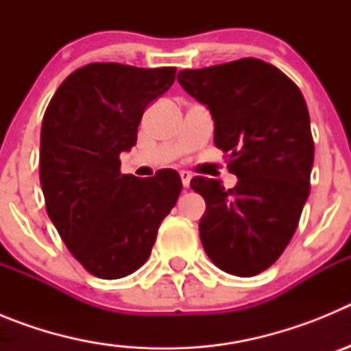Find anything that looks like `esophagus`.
<instances>
[{
  "mask_svg": "<svg viewBox=\"0 0 351 351\" xmlns=\"http://www.w3.org/2000/svg\"><path fill=\"white\" fill-rule=\"evenodd\" d=\"M181 181H182V186H184V188H190L191 173L186 172V170H182V172H181Z\"/></svg>",
  "mask_w": 351,
  "mask_h": 351,
  "instance_id": "esophagus-1",
  "label": "esophagus"
}]
</instances>
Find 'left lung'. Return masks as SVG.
Masks as SVG:
<instances>
[{
	"label": "left lung",
	"instance_id": "obj_1",
	"mask_svg": "<svg viewBox=\"0 0 351 351\" xmlns=\"http://www.w3.org/2000/svg\"><path fill=\"white\" fill-rule=\"evenodd\" d=\"M179 84L207 105L214 144L237 184L197 178L206 200L198 223L207 256L228 274L251 278L280 258L309 197L315 144L308 105L297 84L256 58L182 70Z\"/></svg>",
	"mask_w": 351,
	"mask_h": 351
}]
</instances>
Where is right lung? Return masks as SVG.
Returning a JSON list of instances; mask_svg holds the SVG:
<instances>
[{"label":"right lung","instance_id":"add662e5","mask_svg":"<svg viewBox=\"0 0 351 351\" xmlns=\"http://www.w3.org/2000/svg\"><path fill=\"white\" fill-rule=\"evenodd\" d=\"M176 68L91 63L66 77L43 114L40 184L49 218L89 274L119 280L142 267L182 190L179 173H121L145 107Z\"/></svg>","mask_w":351,"mask_h":351}]
</instances>
